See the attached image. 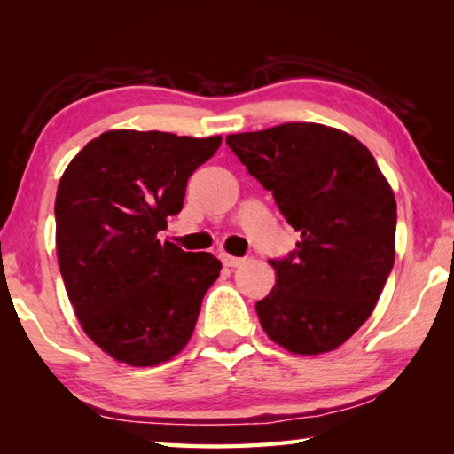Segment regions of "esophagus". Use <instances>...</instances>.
<instances>
[{
    "label": "esophagus",
    "mask_w": 454,
    "mask_h": 454,
    "mask_svg": "<svg viewBox=\"0 0 454 454\" xmlns=\"http://www.w3.org/2000/svg\"><path fill=\"white\" fill-rule=\"evenodd\" d=\"M220 260H222V264L228 266V268H238V266H240V264L244 262V258L230 256V254H226V252H222V254H220Z\"/></svg>",
    "instance_id": "34e87169"
}]
</instances>
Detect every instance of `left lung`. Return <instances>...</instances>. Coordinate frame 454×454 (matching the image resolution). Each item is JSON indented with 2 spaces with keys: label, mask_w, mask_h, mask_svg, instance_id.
<instances>
[{
  "label": "left lung",
  "mask_w": 454,
  "mask_h": 454,
  "mask_svg": "<svg viewBox=\"0 0 454 454\" xmlns=\"http://www.w3.org/2000/svg\"><path fill=\"white\" fill-rule=\"evenodd\" d=\"M272 192L301 242L270 260L276 286L256 302L264 333L296 355L334 350L364 325L395 264L396 202L366 145L322 124L226 137Z\"/></svg>",
  "instance_id": "left-lung-1"
}]
</instances>
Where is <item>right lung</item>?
<instances>
[{"instance_id":"1","label":"right lung","mask_w":454,"mask_h":454,"mask_svg":"<svg viewBox=\"0 0 454 454\" xmlns=\"http://www.w3.org/2000/svg\"><path fill=\"white\" fill-rule=\"evenodd\" d=\"M220 142V136L112 129L91 140L61 176V278L82 328L120 363H166L194 333L222 264L210 252L162 244L158 232L182 210L188 178Z\"/></svg>"}]
</instances>
